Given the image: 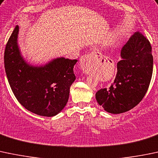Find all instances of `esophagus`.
<instances>
[{
  "mask_svg": "<svg viewBox=\"0 0 158 158\" xmlns=\"http://www.w3.org/2000/svg\"><path fill=\"white\" fill-rule=\"evenodd\" d=\"M96 58H97L96 53L93 52L91 54L86 55L84 56L81 57L80 64H81V69L85 74H91L93 70V63L94 62V60H96Z\"/></svg>",
  "mask_w": 158,
  "mask_h": 158,
  "instance_id": "obj_1",
  "label": "esophagus"
}]
</instances>
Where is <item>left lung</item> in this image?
<instances>
[{
  "label": "left lung",
  "mask_w": 158,
  "mask_h": 158,
  "mask_svg": "<svg viewBox=\"0 0 158 158\" xmlns=\"http://www.w3.org/2000/svg\"><path fill=\"white\" fill-rule=\"evenodd\" d=\"M117 74L109 88L100 89L96 100L113 114L125 113L137 106L148 89L153 72L152 46L139 32H135L120 52Z\"/></svg>",
  "instance_id": "8db88e82"
}]
</instances>
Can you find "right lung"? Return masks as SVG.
Returning <instances> with one entry per match:
<instances>
[{
  "mask_svg": "<svg viewBox=\"0 0 158 158\" xmlns=\"http://www.w3.org/2000/svg\"><path fill=\"white\" fill-rule=\"evenodd\" d=\"M19 30L17 25L4 52V68L11 90L19 103L31 113L54 116L68 103L70 87L76 79L74 66L77 60L60 57L43 65L30 64L19 50Z\"/></svg>",
  "mask_w": 158,
  "mask_h": 158,
  "instance_id": "right-lung-1",
  "label": "right lung"
}]
</instances>
